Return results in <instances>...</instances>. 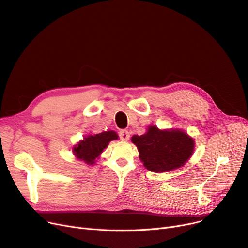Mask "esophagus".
Masks as SVG:
<instances>
[{"label":"esophagus","mask_w":248,"mask_h":248,"mask_svg":"<svg viewBox=\"0 0 248 248\" xmlns=\"http://www.w3.org/2000/svg\"><path fill=\"white\" fill-rule=\"evenodd\" d=\"M119 137L122 140H128L130 138V134L127 130H121L119 132Z\"/></svg>","instance_id":"obj_1"}]
</instances>
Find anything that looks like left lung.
Listing matches in <instances>:
<instances>
[{
    "label": "left lung",
    "instance_id": "1",
    "mask_svg": "<svg viewBox=\"0 0 248 248\" xmlns=\"http://www.w3.org/2000/svg\"><path fill=\"white\" fill-rule=\"evenodd\" d=\"M131 141L138 147L140 159L147 170L164 172L181 168L194 150V140L179 129L160 130L149 126L141 136H133Z\"/></svg>",
    "mask_w": 248,
    "mask_h": 248
}]
</instances>
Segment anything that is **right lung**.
Instances as JSON below:
<instances>
[{
	"mask_svg": "<svg viewBox=\"0 0 248 248\" xmlns=\"http://www.w3.org/2000/svg\"><path fill=\"white\" fill-rule=\"evenodd\" d=\"M118 134L112 131H103L98 134L86 137L80 140L77 146L73 148V154L79 160H84L87 164H94L95 160L98 158L102 153L103 149H106L110 140H118Z\"/></svg>",
	"mask_w": 248,
	"mask_h": 248,
	"instance_id": "obj_1",
	"label": "right lung"
}]
</instances>
